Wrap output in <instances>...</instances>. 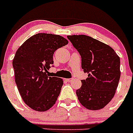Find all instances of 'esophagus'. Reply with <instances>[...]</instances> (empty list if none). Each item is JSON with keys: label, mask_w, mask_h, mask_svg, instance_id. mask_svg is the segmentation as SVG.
<instances>
[{"label": "esophagus", "mask_w": 133, "mask_h": 133, "mask_svg": "<svg viewBox=\"0 0 133 133\" xmlns=\"http://www.w3.org/2000/svg\"><path fill=\"white\" fill-rule=\"evenodd\" d=\"M72 81V78H66L65 79V81H66V82H69V83L71 82Z\"/></svg>", "instance_id": "obj_1"}]
</instances>
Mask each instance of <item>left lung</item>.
Listing matches in <instances>:
<instances>
[{
	"mask_svg": "<svg viewBox=\"0 0 133 133\" xmlns=\"http://www.w3.org/2000/svg\"><path fill=\"white\" fill-rule=\"evenodd\" d=\"M81 56L88 78L76 94L81 104L89 110H99L112 99L121 77L120 58L110 46L87 35L67 36Z\"/></svg>",
	"mask_w": 133,
	"mask_h": 133,
	"instance_id": "obj_1",
	"label": "left lung"
}]
</instances>
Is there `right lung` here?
Wrapping results in <instances>:
<instances>
[{
	"instance_id": "1",
	"label": "right lung",
	"mask_w": 133,
	"mask_h": 133,
	"mask_svg": "<svg viewBox=\"0 0 133 133\" xmlns=\"http://www.w3.org/2000/svg\"><path fill=\"white\" fill-rule=\"evenodd\" d=\"M69 41L60 35L38 33L18 49L12 61L15 83L21 97L32 109L43 112L56 103L63 84L62 78L49 77L53 54Z\"/></svg>"
}]
</instances>
